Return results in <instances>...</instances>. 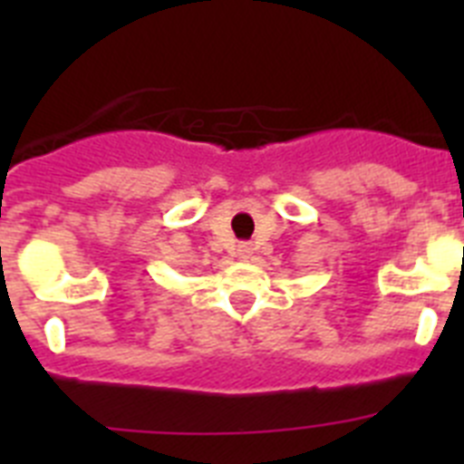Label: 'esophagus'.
I'll return each mask as SVG.
<instances>
[{"instance_id":"34e87169","label":"esophagus","mask_w":464,"mask_h":464,"mask_svg":"<svg viewBox=\"0 0 464 464\" xmlns=\"http://www.w3.org/2000/svg\"><path fill=\"white\" fill-rule=\"evenodd\" d=\"M237 253H239L241 260H248V257H251V253H253V248L248 244H239V246H237Z\"/></svg>"}]
</instances>
